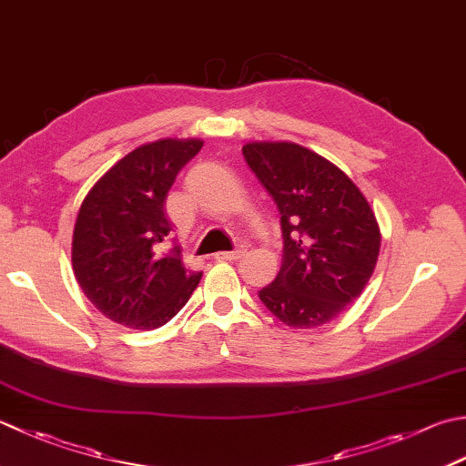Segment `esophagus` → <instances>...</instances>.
Wrapping results in <instances>:
<instances>
[{
  "mask_svg": "<svg viewBox=\"0 0 466 466\" xmlns=\"http://www.w3.org/2000/svg\"><path fill=\"white\" fill-rule=\"evenodd\" d=\"M244 252H246V246H238V248H236V250L214 254V258H216V260H238Z\"/></svg>",
  "mask_w": 466,
  "mask_h": 466,
  "instance_id": "34e87169",
  "label": "esophagus"
}]
</instances>
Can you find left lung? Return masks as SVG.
Segmentation results:
<instances>
[{
    "mask_svg": "<svg viewBox=\"0 0 466 466\" xmlns=\"http://www.w3.org/2000/svg\"><path fill=\"white\" fill-rule=\"evenodd\" d=\"M280 212L282 267L258 297L293 329L331 323L370 282L381 232L360 187L321 155L290 141L242 147Z\"/></svg>",
    "mask_w": 466,
    "mask_h": 466,
    "instance_id": "8db88e82",
    "label": "left lung"
}]
</instances>
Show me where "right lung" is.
Here are the masks:
<instances>
[{"instance_id": "right-lung-1", "label": "right lung", "mask_w": 466, "mask_h": 466, "mask_svg": "<svg viewBox=\"0 0 466 466\" xmlns=\"http://www.w3.org/2000/svg\"><path fill=\"white\" fill-rule=\"evenodd\" d=\"M202 139L143 143L88 189L72 232V270L111 321L151 331L176 317L202 280L177 250L161 252L171 224L166 199Z\"/></svg>"}]
</instances>
